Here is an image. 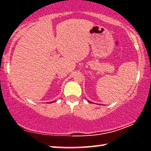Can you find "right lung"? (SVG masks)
<instances>
[{
	"instance_id": "right-lung-1",
	"label": "right lung",
	"mask_w": 151,
	"mask_h": 151,
	"mask_svg": "<svg viewBox=\"0 0 151 151\" xmlns=\"http://www.w3.org/2000/svg\"><path fill=\"white\" fill-rule=\"evenodd\" d=\"M51 103H52V102H51Z\"/></svg>"
}]
</instances>
